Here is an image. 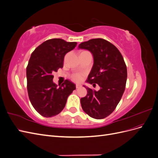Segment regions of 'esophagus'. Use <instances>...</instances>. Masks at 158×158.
<instances>
[{
	"label": "esophagus",
	"instance_id": "1",
	"mask_svg": "<svg viewBox=\"0 0 158 158\" xmlns=\"http://www.w3.org/2000/svg\"><path fill=\"white\" fill-rule=\"evenodd\" d=\"M82 87V85H80V84H76V88H79Z\"/></svg>",
	"mask_w": 158,
	"mask_h": 158
}]
</instances>
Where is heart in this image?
Returning a JSON list of instances; mask_svg holds the SVG:
<instances>
[{
  "label": "heart",
  "instance_id": "b5f03b06",
  "mask_svg": "<svg viewBox=\"0 0 158 158\" xmlns=\"http://www.w3.org/2000/svg\"><path fill=\"white\" fill-rule=\"evenodd\" d=\"M83 77H84V74L80 73H74L70 76V78L71 80L74 81L75 82H82L83 80Z\"/></svg>",
  "mask_w": 158,
  "mask_h": 158
}]
</instances>
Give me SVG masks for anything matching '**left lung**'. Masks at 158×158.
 Returning <instances> with one entry per match:
<instances>
[{
  "label": "left lung",
  "mask_w": 158,
  "mask_h": 158,
  "mask_svg": "<svg viewBox=\"0 0 158 158\" xmlns=\"http://www.w3.org/2000/svg\"><path fill=\"white\" fill-rule=\"evenodd\" d=\"M78 48L92 53L94 63L87 82L100 87L98 91L85 88L88 94L80 99L81 106L89 117L104 118L115 109L125 92L127 78L125 60L115 46L102 38L81 43Z\"/></svg>",
  "instance_id": "8db88e82"
}]
</instances>
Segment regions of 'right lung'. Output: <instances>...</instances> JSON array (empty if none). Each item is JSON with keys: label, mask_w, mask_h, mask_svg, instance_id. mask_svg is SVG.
Here are the masks:
<instances>
[{"label": "right lung", "mask_w": 158, "mask_h": 158, "mask_svg": "<svg viewBox=\"0 0 158 158\" xmlns=\"http://www.w3.org/2000/svg\"><path fill=\"white\" fill-rule=\"evenodd\" d=\"M76 45V42L55 38L42 43L31 55L26 68L28 96L33 107L43 117L59 114L69 95L76 89L67 80L58 88L52 82V74L63 68L64 55Z\"/></svg>", "instance_id": "add662e5"}]
</instances>
